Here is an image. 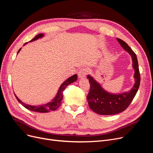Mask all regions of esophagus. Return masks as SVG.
Returning <instances> with one entry per match:
<instances>
[{
	"mask_svg": "<svg viewBox=\"0 0 153 153\" xmlns=\"http://www.w3.org/2000/svg\"><path fill=\"white\" fill-rule=\"evenodd\" d=\"M88 69L86 68H82L78 72V76L79 78H84L88 73Z\"/></svg>",
	"mask_w": 153,
	"mask_h": 153,
	"instance_id": "obj_1",
	"label": "esophagus"
}]
</instances>
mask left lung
Returning a JSON list of instances; mask_svg holds the SVG:
<instances>
[{
	"instance_id": "1",
	"label": "left lung",
	"mask_w": 153,
	"mask_h": 153,
	"mask_svg": "<svg viewBox=\"0 0 153 153\" xmlns=\"http://www.w3.org/2000/svg\"><path fill=\"white\" fill-rule=\"evenodd\" d=\"M117 40L122 48L128 51L132 57V66L135 71V84L129 92L119 94H111L104 91L100 84L88 75L87 77L90 84L89 92L87 96L88 104L91 110L100 115H113L125 111L133 100L140 85L141 76L136 54L123 40Z\"/></svg>"
}]
</instances>
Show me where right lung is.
<instances>
[{
	"label": "right lung",
	"instance_id": "obj_1",
	"mask_svg": "<svg viewBox=\"0 0 153 153\" xmlns=\"http://www.w3.org/2000/svg\"><path fill=\"white\" fill-rule=\"evenodd\" d=\"M43 36H44L43 34H39L37 35L34 39H32L29 42L34 41H35V40H37L39 38L42 37ZM26 44H27V42L25 43L24 45H25ZM21 48L18 51L17 54L19 53V52L21 51ZM77 75L75 74L74 76L69 77L68 79H66V80L61 84L60 88H59L56 97L53 99L51 102H49L47 104H43L41 105H28L27 104H25L24 102H22L21 100H20V99L16 96V95L15 94H14V95L17 99V100L19 101V103H21L26 109L30 110L32 111L39 112H48L52 111H55L61 104V101L63 98V91H64L65 88L67 87V86L69 84H70L71 83H72L74 81H76L77 80Z\"/></svg>",
	"mask_w": 153,
	"mask_h": 153
}]
</instances>
